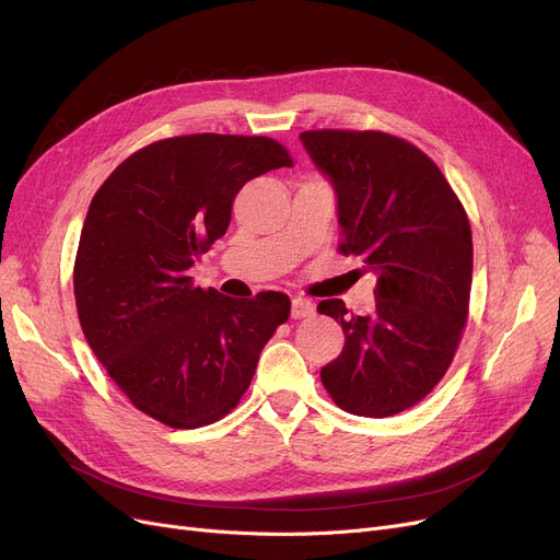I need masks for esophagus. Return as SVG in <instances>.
<instances>
[{"mask_svg":"<svg viewBox=\"0 0 560 560\" xmlns=\"http://www.w3.org/2000/svg\"><path fill=\"white\" fill-rule=\"evenodd\" d=\"M314 314V307L310 301L296 296L294 301H291V318H303V316H310Z\"/></svg>","mask_w":560,"mask_h":560,"instance_id":"esophagus-1","label":"esophagus"}]
</instances>
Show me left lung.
Wrapping results in <instances>:
<instances>
[{
    "mask_svg": "<svg viewBox=\"0 0 560 560\" xmlns=\"http://www.w3.org/2000/svg\"><path fill=\"white\" fill-rule=\"evenodd\" d=\"M312 164L335 191L343 255L378 278L376 310L353 316L339 299L318 312L343 330L322 369L332 401L358 417H392L429 394L454 360L467 322L471 230L440 168L383 131H303Z\"/></svg>",
    "mask_w": 560,
    "mask_h": 560,
    "instance_id": "left-lung-1",
    "label": "left lung"
}]
</instances>
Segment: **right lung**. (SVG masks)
<instances>
[{"label": "right lung", "instance_id": "add662e5", "mask_svg": "<svg viewBox=\"0 0 560 560\" xmlns=\"http://www.w3.org/2000/svg\"><path fill=\"white\" fill-rule=\"evenodd\" d=\"M282 166L287 150L266 137H177L125 159L91 200L74 259L79 324L129 401L173 429L225 417L287 322L282 294L236 301L189 278L242 186Z\"/></svg>", "mask_w": 560, "mask_h": 560}]
</instances>
